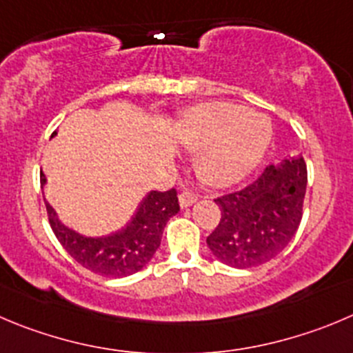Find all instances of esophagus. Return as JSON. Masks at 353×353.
<instances>
[{"label": "esophagus", "mask_w": 353, "mask_h": 353, "mask_svg": "<svg viewBox=\"0 0 353 353\" xmlns=\"http://www.w3.org/2000/svg\"><path fill=\"white\" fill-rule=\"evenodd\" d=\"M179 201H180V206L189 208L197 201V194L190 192V190H183V192L179 196Z\"/></svg>", "instance_id": "esophagus-1"}]
</instances>
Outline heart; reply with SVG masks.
<instances>
[{"mask_svg":"<svg viewBox=\"0 0 353 353\" xmlns=\"http://www.w3.org/2000/svg\"><path fill=\"white\" fill-rule=\"evenodd\" d=\"M180 140L201 150L197 170L213 185H232L258 166L272 140L265 116L234 103H206L190 110Z\"/></svg>","mask_w":353,"mask_h":353,"instance_id":"obj_1","label":"heart"}]
</instances>
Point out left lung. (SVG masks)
I'll use <instances>...</instances> for the list:
<instances>
[{
	"label": "left lung",
	"mask_w": 353,
	"mask_h": 353,
	"mask_svg": "<svg viewBox=\"0 0 353 353\" xmlns=\"http://www.w3.org/2000/svg\"><path fill=\"white\" fill-rule=\"evenodd\" d=\"M305 190L307 164L298 156L270 164L253 183L214 199L221 218L206 239L211 253L234 268L277 256L300 227Z\"/></svg>",
	"instance_id": "left-lung-1"
}]
</instances>
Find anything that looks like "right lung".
<instances>
[{"label":"right lung","instance_id":"right-lung-1","mask_svg":"<svg viewBox=\"0 0 353 353\" xmlns=\"http://www.w3.org/2000/svg\"><path fill=\"white\" fill-rule=\"evenodd\" d=\"M45 183L41 173V185ZM46 211L57 239L79 265L107 277H126L149 263L159 248L168 220L179 213L180 204L174 189L152 190L143 197L126 227L102 237H88L69 229L48 203Z\"/></svg>","mask_w":353,"mask_h":353}]
</instances>
